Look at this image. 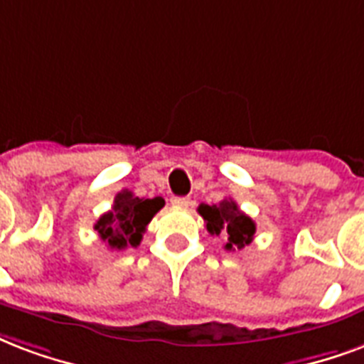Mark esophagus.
<instances>
[{"label": "esophagus", "mask_w": 364, "mask_h": 364, "mask_svg": "<svg viewBox=\"0 0 364 364\" xmlns=\"http://www.w3.org/2000/svg\"><path fill=\"white\" fill-rule=\"evenodd\" d=\"M171 204L177 208H188L191 206V198H188V196H173V198H171Z\"/></svg>", "instance_id": "obj_1"}]
</instances>
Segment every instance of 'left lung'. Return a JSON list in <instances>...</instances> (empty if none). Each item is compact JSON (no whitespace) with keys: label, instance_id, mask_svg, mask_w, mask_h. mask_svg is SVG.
<instances>
[{"label":"left lung","instance_id":"left-lung-1","mask_svg":"<svg viewBox=\"0 0 364 364\" xmlns=\"http://www.w3.org/2000/svg\"><path fill=\"white\" fill-rule=\"evenodd\" d=\"M198 213H200L204 221H206V229L210 235H223L227 240L225 250L235 252V248H244L254 240L256 235V223L248 218L246 213L240 212L235 200H221L219 204L208 206V204H200L198 206Z\"/></svg>","mask_w":364,"mask_h":364}]
</instances>
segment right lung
Masks as SVG:
<instances>
[{
	"mask_svg": "<svg viewBox=\"0 0 364 364\" xmlns=\"http://www.w3.org/2000/svg\"><path fill=\"white\" fill-rule=\"evenodd\" d=\"M164 204L162 196L139 198L132 191H122L116 194L112 210L97 219L95 231L112 250H126L127 246L137 248L146 225Z\"/></svg>",
	"mask_w": 364,
	"mask_h": 364,
	"instance_id": "right-lung-1",
	"label": "right lung"
}]
</instances>
